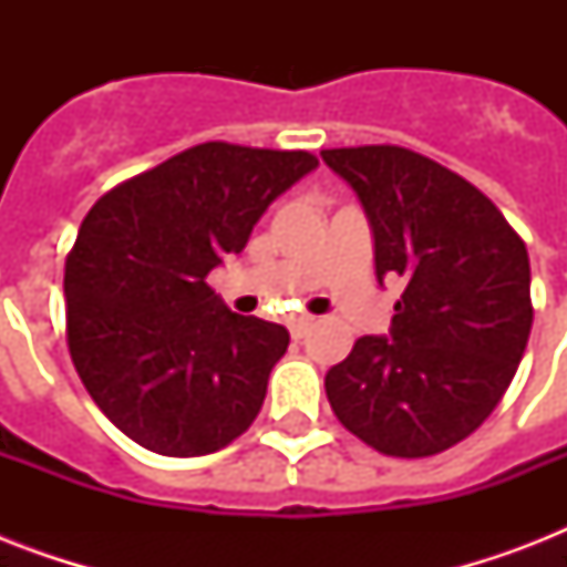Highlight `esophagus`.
Instances as JSON below:
<instances>
[{
	"instance_id": "esophagus-1",
	"label": "esophagus",
	"mask_w": 567,
	"mask_h": 567,
	"mask_svg": "<svg viewBox=\"0 0 567 567\" xmlns=\"http://www.w3.org/2000/svg\"><path fill=\"white\" fill-rule=\"evenodd\" d=\"M311 327H315V320H311V318H297V320H291V338H297V341H300V338L309 336Z\"/></svg>"
}]
</instances>
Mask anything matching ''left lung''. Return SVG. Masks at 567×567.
<instances>
[{"label":"left lung","mask_w":567,"mask_h":567,"mask_svg":"<svg viewBox=\"0 0 567 567\" xmlns=\"http://www.w3.org/2000/svg\"><path fill=\"white\" fill-rule=\"evenodd\" d=\"M373 231L377 279L396 276L388 336L359 338L329 368L347 430L385 456H435L494 412L533 327L529 256L497 205L403 146L323 150Z\"/></svg>","instance_id":"obj_1"}]
</instances>
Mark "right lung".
<instances>
[{
	"mask_svg": "<svg viewBox=\"0 0 567 567\" xmlns=\"http://www.w3.org/2000/svg\"><path fill=\"white\" fill-rule=\"evenodd\" d=\"M311 153L190 146L100 196L64 267L66 344L87 394L162 456H205L249 430L288 329L244 318L205 276L247 247Z\"/></svg>",
	"mask_w": 567,
	"mask_h": 567,
	"instance_id": "add662e5",
	"label": "right lung"
}]
</instances>
